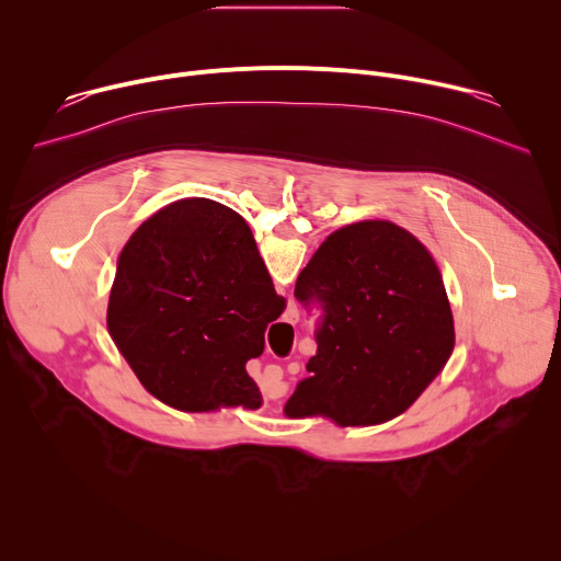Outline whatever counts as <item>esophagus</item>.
Returning a JSON list of instances; mask_svg holds the SVG:
<instances>
[{"label": "esophagus", "instance_id": "obj_1", "mask_svg": "<svg viewBox=\"0 0 561 561\" xmlns=\"http://www.w3.org/2000/svg\"><path fill=\"white\" fill-rule=\"evenodd\" d=\"M297 319H299V310L295 306H290L288 312H286V322L288 324H297Z\"/></svg>", "mask_w": 561, "mask_h": 561}]
</instances>
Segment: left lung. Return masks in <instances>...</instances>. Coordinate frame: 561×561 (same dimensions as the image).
<instances>
[{
  "label": "left lung",
  "instance_id": "left-lung-1",
  "mask_svg": "<svg viewBox=\"0 0 561 561\" xmlns=\"http://www.w3.org/2000/svg\"><path fill=\"white\" fill-rule=\"evenodd\" d=\"M204 197L162 210H188ZM295 297L317 304L310 377L286 402L288 417L327 415L340 426L404 413L455 346L439 268L417 237L392 221H357L327 237L299 273Z\"/></svg>",
  "mask_w": 561,
  "mask_h": 561
}]
</instances>
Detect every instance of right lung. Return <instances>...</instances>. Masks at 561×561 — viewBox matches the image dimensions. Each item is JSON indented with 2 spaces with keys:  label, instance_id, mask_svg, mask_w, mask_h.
Returning <instances> with one entry per match:
<instances>
[{
  "label": "right lung",
  "instance_id": "obj_1",
  "mask_svg": "<svg viewBox=\"0 0 561 561\" xmlns=\"http://www.w3.org/2000/svg\"><path fill=\"white\" fill-rule=\"evenodd\" d=\"M249 224L206 199L159 210L124 247L108 299V331L139 381L191 413L260 409L247 362L284 312Z\"/></svg>",
  "mask_w": 561,
  "mask_h": 561
}]
</instances>
